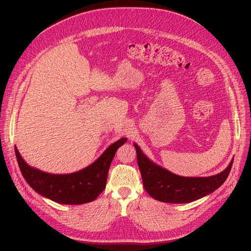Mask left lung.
<instances>
[{"label": "left lung", "mask_w": 251, "mask_h": 251, "mask_svg": "<svg viewBox=\"0 0 251 251\" xmlns=\"http://www.w3.org/2000/svg\"><path fill=\"white\" fill-rule=\"evenodd\" d=\"M143 186L155 200L165 203H189L203 198L221 186L230 173L233 159L227 168L209 177H182L156 164L134 143Z\"/></svg>", "instance_id": "8db88e82"}]
</instances>
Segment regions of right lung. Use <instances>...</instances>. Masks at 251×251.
I'll return each instance as SVG.
<instances>
[{"label":"right lung","mask_w":251,"mask_h":251,"mask_svg":"<svg viewBox=\"0 0 251 251\" xmlns=\"http://www.w3.org/2000/svg\"><path fill=\"white\" fill-rule=\"evenodd\" d=\"M126 140L121 138L112 143L92 164L71 174H50L37 170L25 162L17 147L14 151L23 177L37 194L56 203L77 205L94 201L105 188L111 162L118 148Z\"/></svg>","instance_id":"right-lung-1"}]
</instances>
